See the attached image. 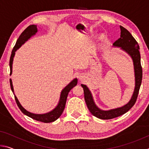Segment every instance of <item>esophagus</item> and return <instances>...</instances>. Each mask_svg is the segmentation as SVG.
<instances>
[{
	"label": "esophagus",
	"instance_id": "1",
	"mask_svg": "<svg viewBox=\"0 0 149 149\" xmlns=\"http://www.w3.org/2000/svg\"><path fill=\"white\" fill-rule=\"evenodd\" d=\"M79 79L80 80H82V79H83V77H82L81 76H79Z\"/></svg>",
	"mask_w": 149,
	"mask_h": 149
}]
</instances>
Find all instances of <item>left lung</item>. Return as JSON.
Segmentation results:
<instances>
[{"label": "left lung", "instance_id": "8db88e82", "mask_svg": "<svg viewBox=\"0 0 149 149\" xmlns=\"http://www.w3.org/2000/svg\"><path fill=\"white\" fill-rule=\"evenodd\" d=\"M120 37L113 43V46L121 47V49L127 52L132 57L133 65H134L135 86L133 95L129 102L122 107L115 108V109L102 110L98 108L97 106L95 104L91 93L88 89V87L85 85L81 84V87L84 88L85 100L88 109L94 116L102 120L112 119V118L122 116L127 112L128 110H130L137 100L141 81H142L143 71L141 64V55L139 50V46L138 42L136 41L132 35L124 27L120 26Z\"/></svg>", "mask_w": 149, "mask_h": 149}]
</instances>
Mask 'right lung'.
<instances>
[{
	"instance_id": "right-lung-1",
	"label": "right lung",
	"mask_w": 149,
	"mask_h": 149,
	"mask_svg": "<svg viewBox=\"0 0 149 149\" xmlns=\"http://www.w3.org/2000/svg\"><path fill=\"white\" fill-rule=\"evenodd\" d=\"M37 32V28L36 25H31V26L27 27V28L22 33V34L20 35L19 38L17 39L16 43L15 45L14 49L12 51L10 58V75H11L12 73V63H13V59L15 55V52H16L22 45L24 44L25 42H26V41H27L29 39L31 38V37L36 34ZM10 87H11L12 91L13 92L14 95L15 100H16L17 107H19L20 110H21L25 115L31 118L32 119L35 120L37 121H39V122H44V123H50V122H54L55 120H56L58 118L62 115L63 111L64 110L65 102H66L68 93L70 91V90H71L73 87H75V85H77V78H75V79H73L68 85H66V86L62 89V91H61V94H60L59 102L58 103V105L56 106V108H54L53 110H51L49 112L45 113V114H33V113L29 112L25 109V108L21 105V104H20L18 99H17L16 96L14 94L13 85H12V81L11 79H10Z\"/></svg>"
}]
</instances>
